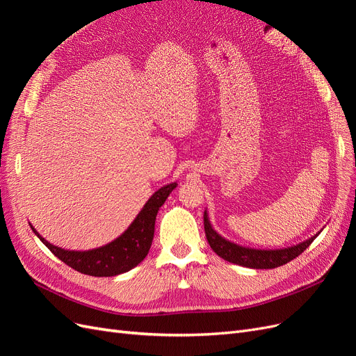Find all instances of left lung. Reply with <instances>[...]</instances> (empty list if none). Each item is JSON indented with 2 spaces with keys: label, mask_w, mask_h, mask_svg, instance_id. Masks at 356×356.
Segmentation results:
<instances>
[{
  "label": "left lung",
  "mask_w": 356,
  "mask_h": 356,
  "mask_svg": "<svg viewBox=\"0 0 356 356\" xmlns=\"http://www.w3.org/2000/svg\"><path fill=\"white\" fill-rule=\"evenodd\" d=\"M203 225H204V234H207V239L213 250V252L224 258L225 261H230L233 264H239L243 267H251V268H275L279 266H284L294 260L301 252H305L306 248L315 241L316 236L310 238L309 241L285 248V250H276V251H261V250H251V248H243L236 243H232L225 241L224 238L215 232L208 220L207 212L203 213Z\"/></svg>",
  "instance_id": "8db88e82"
}]
</instances>
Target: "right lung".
<instances>
[{
    "instance_id": "add662e5",
    "label": "right lung",
    "mask_w": 356,
    "mask_h": 356,
    "mask_svg": "<svg viewBox=\"0 0 356 356\" xmlns=\"http://www.w3.org/2000/svg\"><path fill=\"white\" fill-rule=\"evenodd\" d=\"M175 187L177 182L157 190L148 199L143 211L138 213L131 227L120 238L92 251H65L62 248L53 246L44 238H41L34 227L31 229L38 236L40 241L49 248L51 254H55L60 261L72 267L74 270L98 277L120 275L131 270L147 257L154 238L157 211Z\"/></svg>"
}]
</instances>
